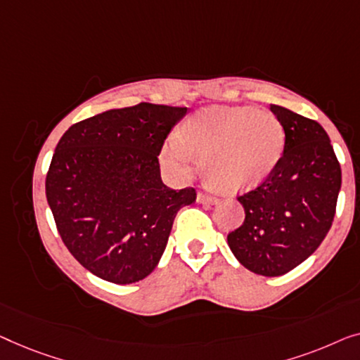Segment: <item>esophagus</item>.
<instances>
[{"instance_id": "esophagus-1", "label": "esophagus", "mask_w": 360, "mask_h": 360, "mask_svg": "<svg viewBox=\"0 0 360 360\" xmlns=\"http://www.w3.org/2000/svg\"><path fill=\"white\" fill-rule=\"evenodd\" d=\"M197 202H199V204H209V205H212V204H217V200L215 197H212V195H205V194H199L197 195Z\"/></svg>"}]
</instances>
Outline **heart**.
Masks as SVG:
<instances>
[{"label":"heart","mask_w":360,"mask_h":360,"mask_svg":"<svg viewBox=\"0 0 360 360\" xmlns=\"http://www.w3.org/2000/svg\"><path fill=\"white\" fill-rule=\"evenodd\" d=\"M285 131L269 110L215 105L186 120L181 139L165 145V161L184 169L191 151L202 160L205 181L220 191H241L264 181L279 163Z\"/></svg>","instance_id":"b5f03b06"}]
</instances>
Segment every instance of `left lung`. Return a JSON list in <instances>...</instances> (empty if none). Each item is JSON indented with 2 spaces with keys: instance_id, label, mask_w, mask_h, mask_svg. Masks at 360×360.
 I'll list each match as a JSON object with an SVG mask.
<instances>
[{
  "instance_id": "obj_1",
  "label": "left lung",
  "mask_w": 360,
  "mask_h": 360,
  "mask_svg": "<svg viewBox=\"0 0 360 360\" xmlns=\"http://www.w3.org/2000/svg\"><path fill=\"white\" fill-rule=\"evenodd\" d=\"M285 131L283 153L261 186L238 197L245 221L229 246L246 269L277 277L310 257L331 229L341 166L315 120L271 104Z\"/></svg>"
}]
</instances>
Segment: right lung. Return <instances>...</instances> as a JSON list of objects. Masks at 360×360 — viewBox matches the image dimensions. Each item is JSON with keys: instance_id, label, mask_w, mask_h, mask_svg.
<instances>
[{"instance_id": "add662e5", "label": "right lung", "mask_w": 360, "mask_h": 360, "mask_svg": "<svg viewBox=\"0 0 360 360\" xmlns=\"http://www.w3.org/2000/svg\"><path fill=\"white\" fill-rule=\"evenodd\" d=\"M187 108L141 103L75 124L60 139L45 194L60 236L81 266L112 283L151 274L192 187L161 181L158 155Z\"/></svg>"}]
</instances>
